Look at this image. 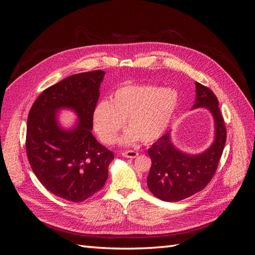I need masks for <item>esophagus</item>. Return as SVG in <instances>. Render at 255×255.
<instances>
[{
    "label": "esophagus",
    "instance_id": "esophagus-1",
    "mask_svg": "<svg viewBox=\"0 0 255 255\" xmlns=\"http://www.w3.org/2000/svg\"><path fill=\"white\" fill-rule=\"evenodd\" d=\"M138 155H139V153L136 152V151H133V150H128V151H125L122 153V156L128 157V158H135Z\"/></svg>",
    "mask_w": 255,
    "mask_h": 255
}]
</instances>
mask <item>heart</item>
Here are the masks:
<instances>
[{
  "label": "heart",
  "instance_id": "obj_1",
  "mask_svg": "<svg viewBox=\"0 0 255 255\" xmlns=\"http://www.w3.org/2000/svg\"><path fill=\"white\" fill-rule=\"evenodd\" d=\"M177 104L176 92L155 86L128 85L116 90L110 101H100L92 114L96 133L104 143L116 141L120 130L123 143L156 140L165 132Z\"/></svg>",
  "mask_w": 255,
  "mask_h": 255
}]
</instances>
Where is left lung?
<instances>
[{"label":"left lung","mask_w":255,"mask_h":255,"mask_svg":"<svg viewBox=\"0 0 255 255\" xmlns=\"http://www.w3.org/2000/svg\"><path fill=\"white\" fill-rule=\"evenodd\" d=\"M197 101L194 107H206L215 118L216 138L213 145L200 155H186L176 150L169 133L159 137L148 149L152 165L146 181L156 198L168 202L181 201L205 188L217 170L227 139V128L218 99L204 85L196 82Z\"/></svg>","instance_id":"8db88e82"}]
</instances>
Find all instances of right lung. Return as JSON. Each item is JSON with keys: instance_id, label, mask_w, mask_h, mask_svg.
<instances>
[{"instance_id": "right-lung-1", "label": "right lung", "mask_w": 255, "mask_h": 255, "mask_svg": "<svg viewBox=\"0 0 255 255\" xmlns=\"http://www.w3.org/2000/svg\"><path fill=\"white\" fill-rule=\"evenodd\" d=\"M105 72L95 70L68 76L43 90L30 107L26 155L35 175L53 195L82 202L102 189L114 153L92 136V114ZM70 107L80 123L71 131L57 126L55 112Z\"/></svg>"}]
</instances>
